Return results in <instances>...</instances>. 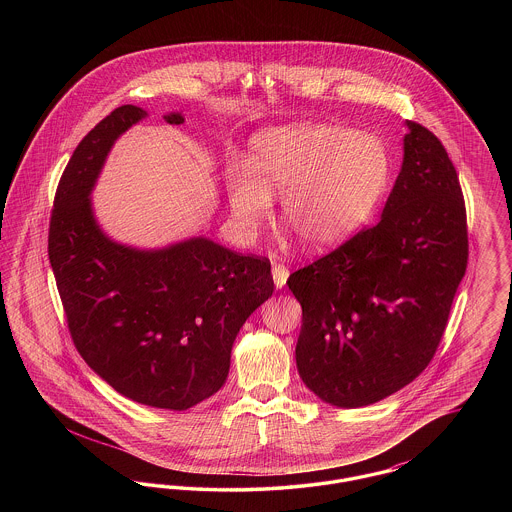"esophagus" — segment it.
<instances>
[{"instance_id":"obj_1","label":"esophagus","mask_w":512,"mask_h":512,"mask_svg":"<svg viewBox=\"0 0 512 512\" xmlns=\"http://www.w3.org/2000/svg\"><path fill=\"white\" fill-rule=\"evenodd\" d=\"M288 276H290V270L284 267V265H272V280H274V286L278 288V290H282L284 286H286V282H288Z\"/></svg>"}]
</instances>
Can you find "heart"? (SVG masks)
<instances>
[{"mask_svg": "<svg viewBox=\"0 0 512 512\" xmlns=\"http://www.w3.org/2000/svg\"><path fill=\"white\" fill-rule=\"evenodd\" d=\"M391 155L370 132L324 122L268 128L253 138L249 161L226 167L234 224L251 240L282 195V220L313 249L338 244L365 222L384 197Z\"/></svg>", "mask_w": 512, "mask_h": 512, "instance_id": "heart-1", "label": "heart"}]
</instances>
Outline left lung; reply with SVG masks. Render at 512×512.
<instances>
[{
    "label": "left lung",
    "mask_w": 512,
    "mask_h": 512,
    "mask_svg": "<svg viewBox=\"0 0 512 512\" xmlns=\"http://www.w3.org/2000/svg\"><path fill=\"white\" fill-rule=\"evenodd\" d=\"M407 128L380 222L288 278L303 309L299 376L341 409L372 405L430 365L466 272L457 171L428 128Z\"/></svg>",
    "instance_id": "left-lung-1"
}]
</instances>
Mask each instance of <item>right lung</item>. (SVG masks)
<instances>
[{"label":"right lung","mask_w":512,"mask_h":512,"mask_svg":"<svg viewBox=\"0 0 512 512\" xmlns=\"http://www.w3.org/2000/svg\"><path fill=\"white\" fill-rule=\"evenodd\" d=\"M146 117L117 107L74 149L53 201L49 263L88 366L136 403L186 411L222 388L234 340L274 282L268 259L203 236L163 249L105 236L90 194L115 140ZM163 119L184 122L180 113Z\"/></svg>","instance_id":"obj_1"}]
</instances>
